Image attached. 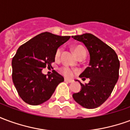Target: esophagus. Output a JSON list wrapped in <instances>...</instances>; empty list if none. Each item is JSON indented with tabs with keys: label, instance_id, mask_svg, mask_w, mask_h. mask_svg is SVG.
I'll return each mask as SVG.
<instances>
[{
	"label": "esophagus",
	"instance_id": "obj_1",
	"mask_svg": "<svg viewBox=\"0 0 130 130\" xmlns=\"http://www.w3.org/2000/svg\"><path fill=\"white\" fill-rule=\"evenodd\" d=\"M65 82H68V83H72L73 81H72V80H71V79H67V78H65Z\"/></svg>",
	"mask_w": 130,
	"mask_h": 130
}]
</instances>
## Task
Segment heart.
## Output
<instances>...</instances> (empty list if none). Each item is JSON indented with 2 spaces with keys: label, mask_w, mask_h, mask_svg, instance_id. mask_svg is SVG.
<instances>
[{
  "label": "heart",
  "mask_w": 130,
  "mask_h": 130,
  "mask_svg": "<svg viewBox=\"0 0 130 130\" xmlns=\"http://www.w3.org/2000/svg\"><path fill=\"white\" fill-rule=\"evenodd\" d=\"M74 54L77 57L79 54H81L83 52H86V50H85V48L84 47H82L81 46H76L75 47H74ZM60 54H61V49L58 48L56 51V58H59L60 56ZM62 72L65 76H68V77H72L74 74V71L70 69V68L65 67V68H63L62 69Z\"/></svg>",
  "instance_id": "heart-1"
}]
</instances>
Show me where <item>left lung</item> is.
<instances>
[{
	"mask_svg": "<svg viewBox=\"0 0 130 130\" xmlns=\"http://www.w3.org/2000/svg\"><path fill=\"white\" fill-rule=\"evenodd\" d=\"M84 44L90 54L89 67L79 77L89 78L88 84H83L79 93L72 95L77 103L86 109H95L109 98L119 76L120 62L115 51L90 33L72 36Z\"/></svg>",
	"mask_w": 130,
	"mask_h": 130,
	"instance_id": "left-lung-1",
	"label": "left lung"
}]
</instances>
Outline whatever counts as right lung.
Listing matches in <instances>:
<instances>
[{"label":"right lung","mask_w":130,"mask_h":130,"mask_svg":"<svg viewBox=\"0 0 130 130\" xmlns=\"http://www.w3.org/2000/svg\"><path fill=\"white\" fill-rule=\"evenodd\" d=\"M70 36L44 32L19 46L12 58V81L19 95L26 103L39 105L50 99L57 86L64 81L55 70L50 75L42 72L55 61L58 48Z\"/></svg>","instance_id":"add662e5"}]
</instances>
